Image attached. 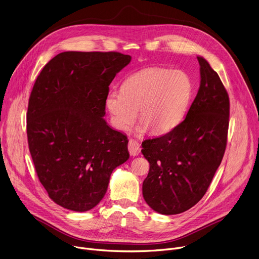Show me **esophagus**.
<instances>
[{
  "label": "esophagus",
  "mask_w": 259,
  "mask_h": 259,
  "mask_svg": "<svg viewBox=\"0 0 259 259\" xmlns=\"http://www.w3.org/2000/svg\"><path fill=\"white\" fill-rule=\"evenodd\" d=\"M128 150L131 156H137L140 153V144L138 141L134 139H129L128 143Z\"/></svg>",
  "instance_id": "obj_1"
}]
</instances>
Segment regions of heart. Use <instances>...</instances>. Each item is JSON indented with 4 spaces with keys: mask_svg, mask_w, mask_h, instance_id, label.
Returning a JSON list of instances; mask_svg holds the SVG:
<instances>
[{
    "mask_svg": "<svg viewBox=\"0 0 259 259\" xmlns=\"http://www.w3.org/2000/svg\"><path fill=\"white\" fill-rule=\"evenodd\" d=\"M193 92V81L186 71L153 66L130 75L121 91L110 90L105 96V106L119 130H129L139 113L138 133L151 128L156 133H165L186 116Z\"/></svg>",
    "mask_w": 259,
    "mask_h": 259,
    "instance_id": "b5f03b06",
    "label": "heart"
}]
</instances>
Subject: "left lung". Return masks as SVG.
Here are the masks:
<instances>
[{"mask_svg": "<svg viewBox=\"0 0 259 259\" xmlns=\"http://www.w3.org/2000/svg\"><path fill=\"white\" fill-rule=\"evenodd\" d=\"M197 58L201 83L186 119L167 134L141 144L150 163L143 198L165 215L187 211L204 197L227 147L229 94L207 60Z\"/></svg>", "mask_w": 259, "mask_h": 259, "instance_id": "1", "label": "left lung"}]
</instances>
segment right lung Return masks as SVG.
<instances>
[{"mask_svg":"<svg viewBox=\"0 0 259 259\" xmlns=\"http://www.w3.org/2000/svg\"><path fill=\"white\" fill-rule=\"evenodd\" d=\"M131 61L119 52H62L42 69L26 114L29 153L49 197L85 212L104 197L115 168L129 159L128 138L105 120V96Z\"/></svg>","mask_w":259,"mask_h":259,"instance_id":"1","label":"right lung"}]
</instances>
